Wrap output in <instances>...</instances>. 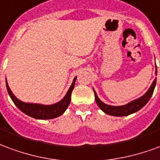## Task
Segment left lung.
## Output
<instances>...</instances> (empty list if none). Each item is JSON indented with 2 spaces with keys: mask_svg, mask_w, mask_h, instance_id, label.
Returning <instances> with one entry per match:
<instances>
[{
  "mask_svg": "<svg viewBox=\"0 0 160 160\" xmlns=\"http://www.w3.org/2000/svg\"><path fill=\"white\" fill-rule=\"evenodd\" d=\"M155 74L157 75V66H156V71ZM155 85H156V78L153 80L152 85L150 86V88L148 91L146 92L145 94H143L142 97L136 99L135 101L129 102L128 104L123 105V106H119V107H114V106H109L103 103L102 101L99 99V97L96 94V92L94 91V96H95V101L97 103L98 107L101 108V110L104 112L105 113L111 115V116H116V117H123V116H128L129 114H132L134 112H136L137 111L142 109L144 107L152 95L153 90H154Z\"/></svg>",
  "mask_w": 160,
  "mask_h": 160,
  "instance_id": "left-lung-1",
  "label": "left lung"
}]
</instances>
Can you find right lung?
I'll return each mask as SVG.
<instances>
[{
    "label": "right lung",
    "instance_id": "right-lung-1",
    "mask_svg": "<svg viewBox=\"0 0 160 160\" xmlns=\"http://www.w3.org/2000/svg\"><path fill=\"white\" fill-rule=\"evenodd\" d=\"M77 79V77L73 79L72 84L68 89V91L65 95V97L59 102H57L55 104L53 105H42V104H33V103H25L18 100V98L12 94L11 89L8 86V83L6 80V85H7V89L12 101H13V103L16 105V107L18 109L23 112L28 116H30L37 119H52L54 118H57L62 115L65 111L67 109V107L70 105L71 102V95L72 92L75 86V82Z\"/></svg>",
    "mask_w": 160,
    "mask_h": 160
}]
</instances>
